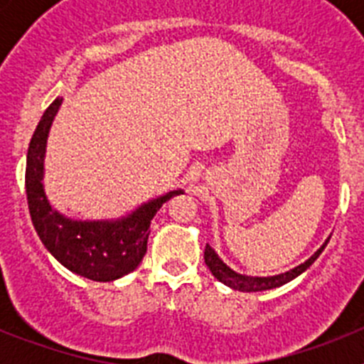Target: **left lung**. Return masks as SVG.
I'll list each match as a JSON object with an SVG mask.
<instances>
[{"label": "left lung", "instance_id": "8db88e82", "mask_svg": "<svg viewBox=\"0 0 364 364\" xmlns=\"http://www.w3.org/2000/svg\"><path fill=\"white\" fill-rule=\"evenodd\" d=\"M328 240L330 237L326 239V242L314 253L308 260H304L302 264L295 266L294 269L290 272H284V273H279V275H272V277H250V275H242V273H237L235 269H231L230 266L224 264L222 262L220 257L215 253L213 247L208 244L205 246V252H204V260L210 272L213 273L215 279L222 282V284L230 286L233 290H239V291H262V290H272V288H279V286L286 284V282L294 281L295 277H299L302 272H306L311 264L315 262V259L323 253V250L326 247Z\"/></svg>", "mask_w": 364, "mask_h": 364}]
</instances>
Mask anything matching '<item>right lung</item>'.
Segmentation results:
<instances>
[{
  "instance_id": "right-lung-1",
  "label": "right lung",
  "mask_w": 364,
  "mask_h": 364,
  "mask_svg": "<svg viewBox=\"0 0 364 364\" xmlns=\"http://www.w3.org/2000/svg\"><path fill=\"white\" fill-rule=\"evenodd\" d=\"M62 102L63 98L58 96L47 107L28 144L25 189L32 224L43 246L67 269L91 281H117L142 262L151 220L169 198L182 195L184 189L144 202L129 215L114 220H74L54 210L45 195L43 162L50 125Z\"/></svg>"
}]
</instances>
